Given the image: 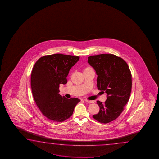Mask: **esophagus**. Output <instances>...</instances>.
<instances>
[{
  "label": "esophagus",
  "instance_id": "obj_1",
  "mask_svg": "<svg viewBox=\"0 0 159 159\" xmlns=\"http://www.w3.org/2000/svg\"><path fill=\"white\" fill-rule=\"evenodd\" d=\"M84 101L87 103H94V101H89V100H84Z\"/></svg>",
  "mask_w": 159,
  "mask_h": 159
}]
</instances>
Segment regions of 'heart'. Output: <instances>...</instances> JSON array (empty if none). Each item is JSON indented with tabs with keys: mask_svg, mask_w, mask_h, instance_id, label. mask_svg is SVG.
Here are the masks:
<instances>
[{
	"mask_svg": "<svg viewBox=\"0 0 159 159\" xmlns=\"http://www.w3.org/2000/svg\"><path fill=\"white\" fill-rule=\"evenodd\" d=\"M92 70V68H91L87 67L86 68H85V69L84 70Z\"/></svg>",
	"mask_w": 159,
	"mask_h": 159,
	"instance_id": "obj_1",
	"label": "heart"
}]
</instances>
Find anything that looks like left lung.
Segmentation results:
<instances>
[{
    "label": "left lung",
    "mask_w": 159,
    "mask_h": 159,
    "mask_svg": "<svg viewBox=\"0 0 159 159\" xmlns=\"http://www.w3.org/2000/svg\"><path fill=\"white\" fill-rule=\"evenodd\" d=\"M88 63L98 75L97 89L107 94L105 103L97 101L100 111L92 116L99 122L109 123L120 115L129 100L131 73L126 62L113 54L91 56L88 57Z\"/></svg>",
    "instance_id": "left-lung-1"
}]
</instances>
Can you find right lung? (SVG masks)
<instances>
[{
    "instance_id": "1",
    "label": "right lung",
    "mask_w": 159,
    "mask_h": 159,
    "mask_svg": "<svg viewBox=\"0 0 159 159\" xmlns=\"http://www.w3.org/2000/svg\"><path fill=\"white\" fill-rule=\"evenodd\" d=\"M79 56L54 54L42 57L36 62L31 73L33 96L39 109L47 119L63 122L70 118L80 100L68 99L59 93V84H66L70 68Z\"/></svg>"
}]
</instances>
